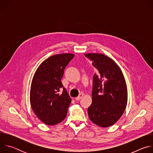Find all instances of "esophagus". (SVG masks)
Returning <instances> with one entry per match:
<instances>
[{"mask_svg": "<svg viewBox=\"0 0 153 153\" xmlns=\"http://www.w3.org/2000/svg\"><path fill=\"white\" fill-rule=\"evenodd\" d=\"M83 96V94L81 93V94H80L77 97H76V100H80L81 98H82Z\"/></svg>", "mask_w": 153, "mask_h": 153, "instance_id": "obj_1", "label": "esophagus"}]
</instances>
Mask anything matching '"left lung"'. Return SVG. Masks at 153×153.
Instances as JSON below:
<instances>
[{
  "mask_svg": "<svg viewBox=\"0 0 153 153\" xmlns=\"http://www.w3.org/2000/svg\"><path fill=\"white\" fill-rule=\"evenodd\" d=\"M97 70L93 77L92 103L88 108L90 119L102 128L114 125L122 116L128 100L124 76L117 63L100 53H86Z\"/></svg>",
  "mask_w": 153,
  "mask_h": 153,
  "instance_id": "left-lung-1",
  "label": "left lung"
}]
</instances>
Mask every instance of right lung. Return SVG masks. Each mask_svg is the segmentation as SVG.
<instances>
[{"mask_svg": "<svg viewBox=\"0 0 153 153\" xmlns=\"http://www.w3.org/2000/svg\"><path fill=\"white\" fill-rule=\"evenodd\" d=\"M74 54L63 53L52 56L36 70L31 85L30 100L37 117L48 125H55L67 116L71 99L63 88L61 79L64 69ZM63 88L61 94L58 92Z\"/></svg>", "mask_w": 153, "mask_h": 153, "instance_id": "right-lung-1", "label": "right lung"}]
</instances>
